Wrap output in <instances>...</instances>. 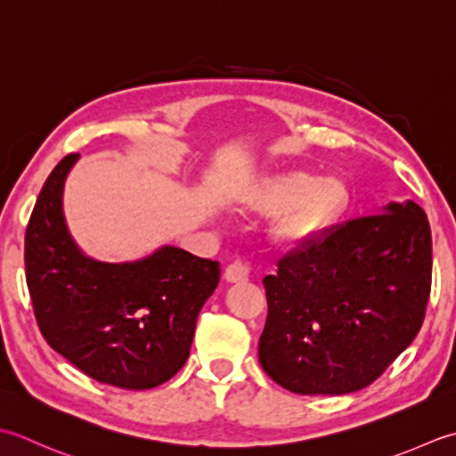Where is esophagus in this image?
Instances as JSON below:
<instances>
[{"instance_id": "esophagus-1", "label": "esophagus", "mask_w": 456, "mask_h": 456, "mask_svg": "<svg viewBox=\"0 0 456 456\" xmlns=\"http://www.w3.org/2000/svg\"><path fill=\"white\" fill-rule=\"evenodd\" d=\"M249 272H252V267H249L248 262H241V259H236V262H232L226 272H224V280L230 283H240V281H248Z\"/></svg>"}]
</instances>
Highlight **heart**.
Here are the masks:
<instances>
[{
  "label": "heart",
  "mask_w": 456,
  "mask_h": 456,
  "mask_svg": "<svg viewBox=\"0 0 456 456\" xmlns=\"http://www.w3.org/2000/svg\"><path fill=\"white\" fill-rule=\"evenodd\" d=\"M241 208L273 215L272 240L281 248H299L324 234L348 207V189L337 176L305 171L269 175L240 200Z\"/></svg>",
  "instance_id": "obj_1"
}]
</instances>
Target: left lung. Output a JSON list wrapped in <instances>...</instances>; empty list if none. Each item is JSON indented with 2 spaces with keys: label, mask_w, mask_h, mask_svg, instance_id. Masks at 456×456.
<instances>
[{
  "label": "left lung",
  "mask_w": 456,
  "mask_h": 456,
  "mask_svg": "<svg viewBox=\"0 0 456 456\" xmlns=\"http://www.w3.org/2000/svg\"><path fill=\"white\" fill-rule=\"evenodd\" d=\"M348 220L265 275L259 364L301 395L370 386L411 345L431 293V228L413 200Z\"/></svg>",
  "instance_id": "left-lung-1"
}]
</instances>
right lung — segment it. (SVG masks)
I'll return each instance as SVG.
<instances>
[{
    "label": "right lung",
    "mask_w": 456,
    "mask_h": 456,
    "mask_svg": "<svg viewBox=\"0 0 456 456\" xmlns=\"http://www.w3.org/2000/svg\"><path fill=\"white\" fill-rule=\"evenodd\" d=\"M78 153L54 167L25 232V277L35 319L53 350L100 384L150 389L189 358L197 317L220 265L163 246L129 264L82 254L62 212V189Z\"/></svg>",
    "instance_id": "obj_1"
}]
</instances>
